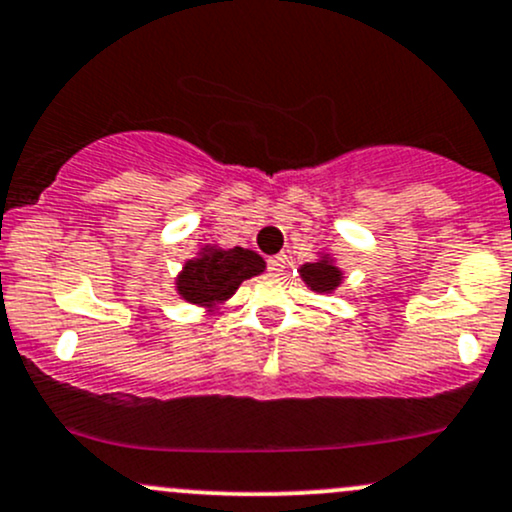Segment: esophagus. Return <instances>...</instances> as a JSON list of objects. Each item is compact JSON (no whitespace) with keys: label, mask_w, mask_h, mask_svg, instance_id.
Masks as SVG:
<instances>
[{"label":"esophagus","mask_w":512,"mask_h":512,"mask_svg":"<svg viewBox=\"0 0 512 512\" xmlns=\"http://www.w3.org/2000/svg\"><path fill=\"white\" fill-rule=\"evenodd\" d=\"M284 267H286V257L284 255L269 257V260H267V272L269 274H282Z\"/></svg>","instance_id":"1"}]
</instances>
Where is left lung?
Returning a JSON list of instances; mask_svg holds the SVG:
<instances>
[{"mask_svg":"<svg viewBox=\"0 0 512 512\" xmlns=\"http://www.w3.org/2000/svg\"><path fill=\"white\" fill-rule=\"evenodd\" d=\"M299 272L303 282L311 286V291H318V294H333L342 284L340 267L330 260V255H320V260L306 262Z\"/></svg>","mask_w":512,"mask_h":512,"instance_id":"obj_1","label":"left lung"}]
</instances>
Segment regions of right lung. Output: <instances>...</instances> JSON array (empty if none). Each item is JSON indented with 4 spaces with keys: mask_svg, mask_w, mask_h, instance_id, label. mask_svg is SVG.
<instances>
[{
    "mask_svg": "<svg viewBox=\"0 0 512 512\" xmlns=\"http://www.w3.org/2000/svg\"><path fill=\"white\" fill-rule=\"evenodd\" d=\"M265 272V260L245 247L223 250L204 245L192 260L184 262L177 277V294L194 306L216 308L238 291L245 279Z\"/></svg>",
    "mask_w": 512,
    "mask_h": 512,
    "instance_id": "right-lung-1",
    "label": "right lung"
}]
</instances>
